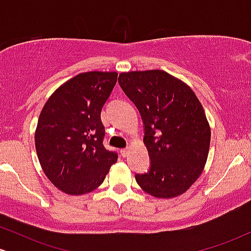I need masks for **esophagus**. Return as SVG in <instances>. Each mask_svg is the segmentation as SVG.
<instances>
[{"instance_id": "34e87169", "label": "esophagus", "mask_w": 251, "mask_h": 251, "mask_svg": "<svg viewBox=\"0 0 251 251\" xmlns=\"http://www.w3.org/2000/svg\"><path fill=\"white\" fill-rule=\"evenodd\" d=\"M128 152H129L128 149H123V150H120V153H122L123 157H127Z\"/></svg>"}]
</instances>
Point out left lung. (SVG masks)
<instances>
[{
	"label": "left lung",
	"instance_id": "obj_1",
	"mask_svg": "<svg viewBox=\"0 0 251 251\" xmlns=\"http://www.w3.org/2000/svg\"><path fill=\"white\" fill-rule=\"evenodd\" d=\"M120 86L142 116L144 144L151 158L138 185L157 198H174L198 179L208 159L211 131L195 92L164 71L119 75Z\"/></svg>",
	"mask_w": 251,
	"mask_h": 251
}]
</instances>
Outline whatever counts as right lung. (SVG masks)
I'll return each instance as SVG.
<instances>
[{"label": "right lung", "instance_id": "add662e5", "mask_svg": "<svg viewBox=\"0 0 251 251\" xmlns=\"http://www.w3.org/2000/svg\"><path fill=\"white\" fill-rule=\"evenodd\" d=\"M117 72H86L66 81L47 100L35 131L41 168L67 195H85L105 179L118 154L103 146L101 108Z\"/></svg>", "mask_w": 251, "mask_h": 251}]
</instances>
